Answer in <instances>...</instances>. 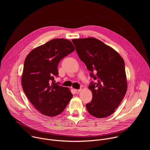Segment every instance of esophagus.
Wrapping results in <instances>:
<instances>
[{
  "label": "esophagus",
  "instance_id": "obj_1",
  "mask_svg": "<svg viewBox=\"0 0 150 150\" xmlns=\"http://www.w3.org/2000/svg\"><path fill=\"white\" fill-rule=\"evenodd\" d=\"M80 91H81V90H75V92L76 94L79 93Z\"/></svg>",
  "mask_w": 150,
  "mask_h": 150
}]
</instances>
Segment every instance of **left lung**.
Here are the masks:
<instances>
[{
    "label": "left lung",
    "mask_w": 150,
    "mask_h": 150,
    "mask_svg": "<svg viewBox=\"0 0 150 150\" xmlns=\"http://www.w3.org/2000/svg\"><path fill=\"white\" fill-rule=\"evenodd\" d=\"M80 59L96 80L89 89L93 98L86 104L90 115L104 118L112 115L119 105L127 91L125 62L113 48L95 38L73 39Z\"/></svg>",
    "instance_id": "obj_1"
}]
</instances>
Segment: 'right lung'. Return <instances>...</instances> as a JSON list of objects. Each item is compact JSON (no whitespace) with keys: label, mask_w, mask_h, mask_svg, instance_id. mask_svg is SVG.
I'll return each mask as SVG.
<instances>
[{"label":"right lung","mask_w":150,"mask_h":150,"mask_svg":"<svg viewBox=\"0 0 150 150\" xmlns=\"http://www.w3.org/2000/svg\"><path fill=\"white\" fill-rule=\"evenodd\" d=\"M75 50L72 42L64 38L52 40L34 49L25 58L21 78L23 90L41 114L53 117L66 108L73 95L67 87L55 83L60 60Z\"/></svg>","instance_id":"obj_1"}]
</instances>
